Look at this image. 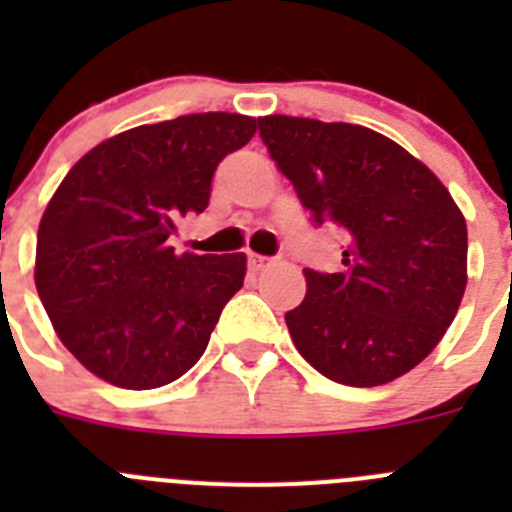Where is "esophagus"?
I'll return each instance as SVG.
<instances>
[{"mask_svg": "<svg viewBox=\"0 0 512 512\" xmlns=\"http://www.w3.org/2000/svg\"><path fill=\"white\" fill-rule=\"evenodd\" d=\"M271 264L269 256H261V253H248V269L251 271H261Z\"/></svg>", "mask_w": 512, "mask_h": 512, "instance_id": "34e87169", "label": "esophagus"}]
</instances>
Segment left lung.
Segmentation results:
<instances>
[{
	"instance_id": "left-lung-1",
	"label": "left lung",
	"mask_w": 512,
	"mask_h": 512,
	"mask_svg": "<svg viewBox=\"0 0 512 512\" xmlns=\"http://www.w3.org/2000/svg\"><path fill=\"white\" fill-rule=\"evenodd\" d=\"M261 140L315 225L346 235L343 269H305L284 315L323 377L377 387L408 374L443 338L467 287V223L425 164L361 125L259 117Z\"/></svg>"
}]
</instances>
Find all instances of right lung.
Segmentation results:
<instances>
[{"label": "right lung", "mask_w": 512, "mask_h": 512, "mask_svg": "<svg viewBox=\"0 0 512 512\" xmlns=\"http://www.w3.org/2000/svg\"><path fill=\"white\" fill-rule=\"evenodd\" d=\"M256 133L230 112L184 115L81 156L38 228L35 287L58 338L104 382L153 390L205 354L246 256H174L179 215L205 212L212 174Z\"/></svg>", "instance_id": "1"}]
</instances>
